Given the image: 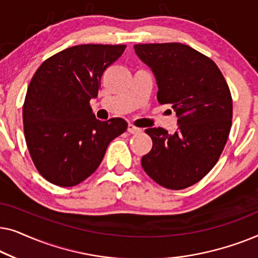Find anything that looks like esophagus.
<instances>
[{"label":"esophagus","instance_id":"34e87169","mask_svg":"<svg viewBox=\"0 0 258 258\" xmlns=\"http://www.w3.org/2000/svg\"><path fill=\"white\" fill-rule=\"evenodd\" d=\"M128 132H129L130 134H140L141 132H142V129L137 128V126L133 125V124H129V125H128Z\"/></svg>","mask_w":258,"mask_h":258}]
</instances>
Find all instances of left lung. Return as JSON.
<instances>
[{"mask_svg":"<svg viewBox=\"0 0 258 258\" xmlns=\"http://www.w3.org/2000/svg\"><path fill=\"white\" fill-rule=\"evenodd\" d=\"M154 73L160 104H171L178 129L168 134L149 128L153 148L141 164L148 176L167 189L188 188L217 163L231 128L232 100L213 59L182 43L134 45Z\"/></svg>","mask_w":258,"mask_h":258,"instance_id":"8db88e82","label":"left lung"}]
</instances>
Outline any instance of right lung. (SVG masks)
I'll return each instance as SVG.
<instances>
[{
    "label": "right lung",
    "instance_id": "right-lung-1",
    "mask_svg": "<svg viewBox=\"0 0 258 258\" xmlns=\"http://www.w3.org/2000/svg\"><path fill=\"white\" fill-rule=\"evenodd\" d=\"M124 44H81L42 63L28 87L23 129L28 150L43 177L74 186L89 177L115 137L128 123L95 117L89 101L97 97L101 77L124 51Z\"/></svg>",
    "mask_w": 258,
    "mask_h": 258
}]
</instances>
